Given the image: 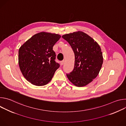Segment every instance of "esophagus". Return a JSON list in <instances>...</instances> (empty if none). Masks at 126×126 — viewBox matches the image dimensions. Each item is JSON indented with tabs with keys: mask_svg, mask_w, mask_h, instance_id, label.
Instances as JSON below:
<instances>
[{
	"mask_svg": "<svg viewBox=\"0 0 126 126\" xmlns=\"http://www.w3.org/2000/svg\"><path fill=\"white\" fill-rule=\"evenodd\" d=\"M64 62H65V61H64V60H63V61H61L60 62V64H61V65H63V64H64Z\"/></svg>",
	"mask_w": 126,
	"mask_h": 126,
	"instance_id": "34e87169",
	"label": "esophagus"
}]
</instances>
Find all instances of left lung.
<instances>
[{
  "mask_svg": "<svg viewBox=\"0 0 126 126\" xmlns=\"http://www.w3.org/2000/svg\"><path fill=\"white\" fill-rule=\"evenodd\" d=\"M62 37L70 45L75 55L74 69L66 75L74 85L85 86L97 76L101 70L103 62L101 48L92 38L81 31L65 34Z\"/></svg>",
  "mask_w": 126,
  "mask_h": 126,
  "instance_id": "left-lung-1",
  "label": "left lung"
}]
</instances>
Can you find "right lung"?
<instances>
[{"label": "right lung", "instance_id": "obj_1", "mask_svg": "<svg viewBox=\"0 0 126 126\" xmlns=\"http://www.w3.org/2000/svg\"><path fill=\"white\" fill-rule=\"evenodd\" d=\"M61 38L59 34L42 32L24 43L18 51V63L25 78L36 86H44L60 67L55 62L53 47Z\"/></svg>", "mask_w": 126, "mask_h": 126}]
</instances>
